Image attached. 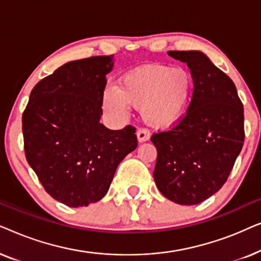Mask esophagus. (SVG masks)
<instances>
[{
    "label": "esophagus",
    "instance_id": "esophagus-1",
    "mask_svg": "<svg viewBox=\"0 0 261 261\" xmlns=\"http://www.w3.org/2000/svg\"><path fill=\"white\" fill-rule=\"evenodd\" d=\"M137 137H138L139 142H144V141L149 140V138H151V133H149L147 128H139L137 132Z\"/></svg>",
    "mask_w": 261,
    "mask_h": 261
}]
</instances>
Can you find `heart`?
<instances>
[{
  "instance_id": "1",
  "label": "heart",
  "mask_w": 261,
  "mask_h": 261,
  "mask_svg": "<svg viewBox=\"0 0 261 261\" xmlns=\"http://www.w3.org/2000/svg\"><path fill=\"white\" fill-rule=\"evenodd\" d=\"M194 82L184 67L145 65L123 74L116 87L105 92V105L123 114L128 103L141 109L142 117L155 127H169L184 116Z\"/></svg>"
}]
</instances>
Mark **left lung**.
Masks as SVG:
<instances>
[{"label":"left lung","instance_id":"obj_1","mask_svg":"<svg viewBox=\"0 0 261 261\" xmlns=\"http://www.w3.org/2000/svg\"><path fill=\"white\" fill-rule=\"evenodd\" d=\"M187 63L194 81L185 115L152 135L153 177L159 191L183 205L198 204L222 188L245 140L244 106L233 81L199 51H169Z\"/></svg>","mask_w":261,"mask_h":261}]
</instances>
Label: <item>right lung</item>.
<instances>
[{
  "label": "right lung",
  "instance_id": "add662e5",
  "mask_svg": "<svg viewBox=\"0 0 261 261\" xmlns=\"http://www.w3.org/2000/svg\"><path fill=\"white\" fill-rule=\"evenodd\" d=\"M114 56L64 64L35 85L22 114L24 154L42 187L77 208L105 197L117 165L138 146L135 128L99 122Z\"/></svg>",
  "mask_w": 261,
  "mask_h": 261
}]
</instances>
